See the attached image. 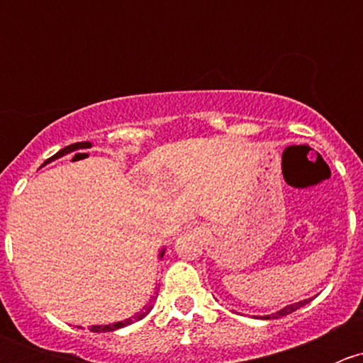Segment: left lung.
<instances>
[{
    "mask_svg": "<svg viewBox=\"0 0 363 363\" xmlns=\"http://www.w3.org/2000/svg\"><path fill=\"white\" fill-rule=\"evenodd\" d=\"M309 300H313V298H306V300H302V302H296V303H291V306H286V307H284V309H281V311H277V313H274V314H270V316H267V320H270V318L277 320V318L286 316V314L295 313L296 309H300V307H302V306L309 303Z\"/></svg>",
    "mask_w": 363,
    "mask_h": 363,
    "instance_id": "1",
    "label": "left lung"
}]
</instances>
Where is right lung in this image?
Returning a JSON list of instances; mask_svg holds the SVG:
<instances>
[{"label": "right lung", "mask_w": 363, "mask_h": 363, "mask_svg": "<svg viewBox=\"0 0 363 363\" xmlns=\"http://www.w3.org/2000/svg\"><path fill=\"white\" fill-rule=\"evenodd\" d=\"M87 147H91V142H77V144L67 145L65 149H61L56 156H63V155H68V152H72V151H77V149H87ZM163 252L164 251H161L160 256H163ZM151 309H152V306L149 303V306H145L140 313H137L133 318H130V320L117 321V323H112V325H94V327H91V332H113V330H117V328H123V327H126V325H131L133 321H138V320H142V318H145Z\"/></svg>", "instance_id": "add662e5"}]
</instances>
